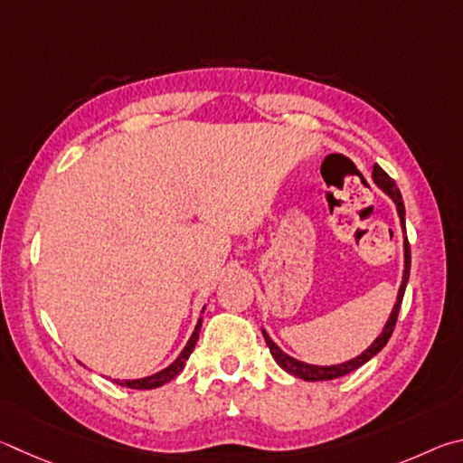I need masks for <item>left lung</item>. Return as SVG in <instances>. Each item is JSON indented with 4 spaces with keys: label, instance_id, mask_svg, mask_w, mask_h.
<instances>
[{
    "label": "left lung",
    "instance_id": "obj_1",
    "mask_svg": "<svg viewBox=\"0 0 463 463\" xmlns=\"http://www.w3.org/2000/svg\"><path fill=\"white\" fill-rule=\"evenodd\" d=\"M372 178H374V183L378 189H383L388 197H391L394 201L396 205V211H399V217H401V227L402 232H407V227H404V203H402V197H401V191L399 186H396V183L392 181L391 176H388L383 168H380L378 165H374V170H372ZM409 274H411V246H409V240L404 238V270H402V282H401V288H399V297H396V303L392 307V313L391 317H388L386 326L383 329V334H380L374 344H372L368 350H364L360 355H355L354 360H347L344 364H335V366H313V364H307V362H301L293 358V355H288L280 350V347L272 342L270 335L266 334V331L262 329V335L266 339V345L270 347V354L272 358L277 360L279 366L288 372V374H293L297 378L301 380H307V383H317V380H334V378H339V376H345L350 374V372L358 370L360 366H364L368 360L374 358V355L383 350V347L388 344V339H391L392 331H394V326H396V317H399V311H401V303H402V297H404V288H407V282H409Z\"/></svg>",
    "mask_w": 463,
    "mask_h": 463
}]
</instances>
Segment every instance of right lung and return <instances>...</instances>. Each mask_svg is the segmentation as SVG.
I'll return each mask as SVG.
<instances>
[{
	"instance_id": "1",
	"label": "right lung",
	"mask_w": 463,
	"mask_h": 463,
	"mask_svg": "<svg viewBox=\"0 0 463 463\" xmlns=\"http://www.w3.org/2000/svg\"><path fill=\"white\" fill-rule=\"evenodd\" d=\"M199 331H201V319H199L197 326H194L193 335L189 337V342H186V345L183 347V352L178 354V358H176L173 364H170L168 368L160 370V372H156V374H152V376H146V378H137V380H113V383L119 384V386L136 388V391H150V388H158V386H162V384L170 383V380H173L175 376H178V374H181V372H183L184 362L189 360L191 352L194 350V344H197Z\"/></svg>"
}]
</instances>
